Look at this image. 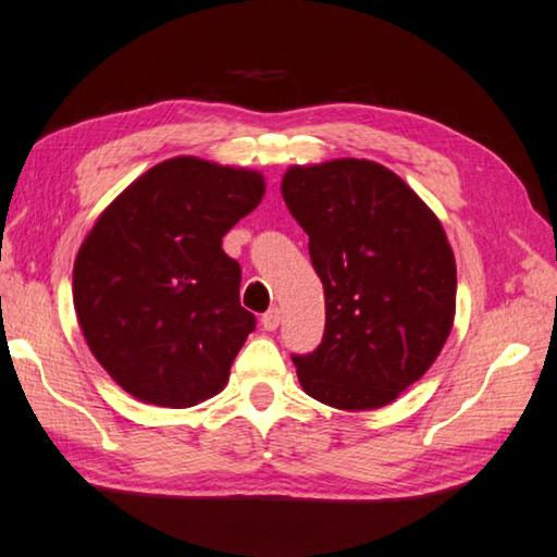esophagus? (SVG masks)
Returning a JSON list of instances; mask_svg holds the SVG:
<instances>
[{
    "label": "esophagus",
    "instance_id": "34e87169",
    "mask_svg": "<svg viewBox=\"0 0 557 557\" xmlns=\"http://www.w3.org/2000/svg\"><path fill=\"white\" fill-rule=\"evenodd\" d=\"M281 324V310L278 308H271L269 312L261 314V327H264L267 332H274Z\"/></svg>",
    "mask_w": 557,
    "mask_h": 557
}]
</instances>
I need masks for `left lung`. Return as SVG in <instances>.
Wrapping results in <instances>:
<instances>
[{
	"mask_svg": "<svg viewBox=\"0 0 557 557\" xmlns=\"http://www.w3.org/2000/svg\"><path fill=\"white\" fill-rule=\"evenodd\" d=\"M281 194L310 237L324 337L293 356L310 397L346 412L395 403L442 354L456 318V257L442 220L387 166L293 164Z\"/></svg>",
	"mask_w": 557,
	"mask_h": 557,
	"instance_id": "obj_1",
	"label": "left lung"
}]
</instances>
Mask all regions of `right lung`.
Instances as JSON below:
<instances>
[{"label": "right lung", "instance_id": "right-lung-1", "mask_svg": "<svg viewBox=\"0 0 557 557\" xmlns=\"http://www.w3.org/2000/svg\"><path fill=\"white\" fill-rule=\"evenodd\" d=\"M267 194L264 174L182 154L103 208L79 245L72 298L89 351L125 393L184 409L218 395L257 327L223 237Z\"/></svg>", "mask_w": 557, "mask_h": 557}]
</instances>
